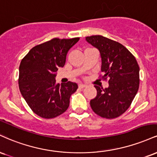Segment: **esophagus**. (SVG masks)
Segmentation results:
<instances>
[{
    "label": "esophagus",
    "mask_w": 157,
    "mask_h": 157,
    "mask_svg": "<svg viewBox=\"0 0 157 157\" xmlns=\"http://www.w3.org/2000/svg\"><path fill=\"white\" fill-rule=\"evenodd\" d=\"M86 84H78V87L81 88V89H82V88L86 87Z\"/></svg>",
    "instance_id": "obj_1"
}]
</instances>
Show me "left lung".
Instances as JSON below:
<instances>
[{
    "mask_svg": "<svg viewBox=\"0 0 157 157\" xmlns=\"http://www.w3.org/2000/svg\"><path fill=\"white\" fill-rule=\"evenodd\" d=\"M86 41L98 50L103 78H109V86L95 85L97 95L90 101L95 114L115 118L128 109L140 84V67L135 57L119 42L101 35L86 36Z\"/></svg>",
    "mask_w": 157,
    "mask_h": 157,
    "instance_id": "1",
    "label": "left lung"
}]
</instances>
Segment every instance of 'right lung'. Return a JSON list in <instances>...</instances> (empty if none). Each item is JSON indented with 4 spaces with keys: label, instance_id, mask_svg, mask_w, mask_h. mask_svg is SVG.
<instances>
[{
    "label": "right lung",
    "instance_id": "1",
    "mask_svg": "<svg viewBox=\"0 0 157 157\" xmlns=\"http://www.w3.org/2000/svg\"><path fill=\"white\" fill-rule=\"evenodd\" d=\"M78 40L54 38L31 48L20 62V91L40 117L53 118L67 109L70 97L78 85L71 82L56 84V72L64 67L67 52Z\"/></svg>",
    "mask_w": 157,
    "mask_h": 157
}]
</instances>
